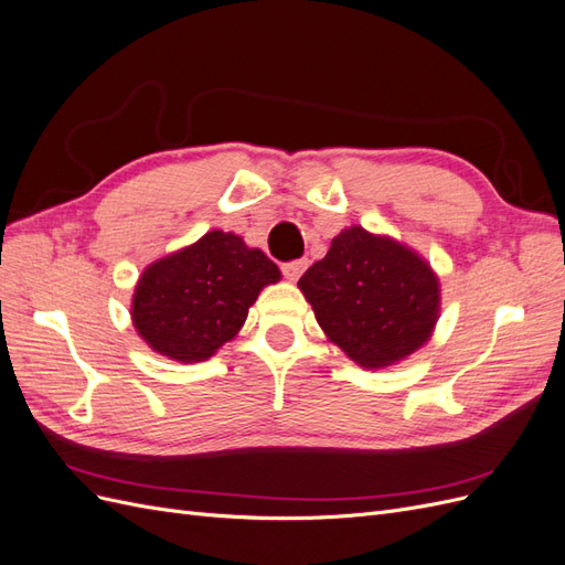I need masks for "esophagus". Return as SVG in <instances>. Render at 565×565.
<instances>
[{
  "label": "esophagus",
  "instance_id": "34e87169",
  "mask_svg": "<svg viewBox=\"0 0 565 565\" xmlns=\"http://www.w3.org/2000/svg\"><path fill=\"white\" fill-rule=\"evenodd\" d=\"M309 268V259H297V262H289V264H282V273L287 280H299L301 273Z\"/></svg>",
  "mask_w": 565,
  "mask_h": 565
}]
</instances>
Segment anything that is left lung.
<instances>
[{
  "mask_svg": "<svg viewBox=\"0 0 565 565\" xmlns=\"http://www.w3.org/2000/svg\"><path fill=\"white\" fill-rule=\"evenodd\" d=\"M324 337L365 370L405 361L431 339L440 282L431 264L396 237L341 231L299 280Z\"/></svg>",
  "mask_w": 565,
  "mask_h": 565,
  "instance_id": "left-lung-1",
  "label": "left lung"
}]
</instances>
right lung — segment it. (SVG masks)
<instances>
[{
    "label": "right lung",
    "instance_id": "right-lung-1",
    "mask_svg": "<svg viewBox=\"0 0 565 565\" xmlns=\"http://www.w3.org/2000/svg\"><path fill=\"white\" fill-rule=\"evenodd\" d=\"M280 268L241 235L204 233L143 268L131 297V322L146 344L177 363H202L231 341L249 306Z\"/></svg>",
    "mask_w": 565,
    "mask_h": 565
}]
</instances>
